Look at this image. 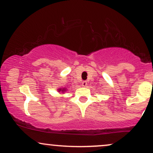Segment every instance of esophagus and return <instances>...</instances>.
Returning <instances> with one entry per match:
<instances>
[{
    "label": "esophagus",
    "instance_id": "1",
    "mask_svg": "<svg viewBox=\"0 0 153 153\" xmlns=\"http://www.w3.org/2000/svg\"><path fill=\"white\" fill-rule=\"evenodd\" d=\"M87 85H88V82H87V81H82V87H86Z\"/></svg>",
    "mask_w": 153,
    "mask_h": 153
}]
</instances>
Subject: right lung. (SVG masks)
I'll list each match as a JSON object with an SVG mask.
<instances>
[{
  "instance_id": "obj_1",
  "label": "right lung",
  "mask_w": 153,
  "mask_h": 153,
  "mask_svg": "<svg viewBox=\"0 0 153 153\" xmlns=\"http://www.w3.org/2000/svg\"><path fill=\"white\" fill-rule=\"evenodd\" d=\"M66 90H67L66 88H59V89H58V92H62V93H63V92H65Z\"/></svg>"
}]
</instances>
